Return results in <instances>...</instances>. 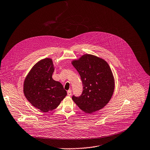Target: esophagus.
<instances>
[{
	"label": "esophagus",
	"mask_w": 150,
	"mask_h": 150,
	"mask_svg": "<svg viewBox=\"0 0 150 150\" xmlns=\"http://www.w3.org/2000/svg\"><path fill=\"white\" fill-rule=\"evenodd\" d=\"M71 93H72V91H71V90H69L67 91V95L69 96H70L71 95Z\"/></svg>",
	"instance_id": "obj_1"
}]
</instances>
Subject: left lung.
<instances>
[{
  "instance_id": "left-lung-1",
  "label": "left lung",
  "mask_w": 150,
  "mask_h": 150,
  "mask_svg": "<svg viewBox=\"0 0 150 150\" xmlns=\"http://www.w3.org/2000/svg\"><path fill=\"white\" fill-rule=\"evenodd\" d=\"M71 63L80 74L83 87L81 95L73 96V100L86 113L101 110L109 102L114 90V79L108 64L88 54Z\"/></svg>"
}]
</instances>
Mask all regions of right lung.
Returning <instances> with one entry per match:
<instances>
[{
    "mask_svg": "<svg viewBox=\"0 0 150 150\" xmlns=\"http://www.w3.org/2000/svg\"><path fill=\"white\" fill-rule=\"evenodd\" d=\"M54 68L51 59L40 60L32 68L23 84V93L35 107L46 112L57 108L67 95L63 85L52 78Z\"/></svg>",
    "mask_w": 150,
    "mask_h": 150,
    "instance_id": "add662e5",
    "label": "right lung"
}]
</instances>
